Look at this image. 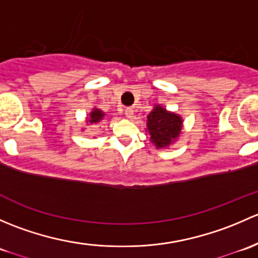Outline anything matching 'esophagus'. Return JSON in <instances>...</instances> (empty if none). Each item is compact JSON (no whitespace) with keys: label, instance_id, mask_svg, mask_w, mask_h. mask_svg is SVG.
<instances>
[{"label":"esophagus","instance_id":"obj_1","mask_svg":"<svg viewBox=\"0 0 258 258\" xmlns=\"http://www.w3.org/2000/svg\"><path fill=\"white\" fill-rule=\"evenodd\" d=\"M124 114H126V116L128 117V118H131V117L134 116V110H132L131 107L126 108V110H124Z\"/></svg>","mask_w":258,"mask_h":258}]
</instances>
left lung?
<instances>
[{"instance_id": "obj_1", "label": "left lung", "mask_w": 258, "mask_h": 258, "mask_svg": "<svg viewBox=\"0 0 258 258\" xmlns=\"http://www.w3.org/2000/svg\"><path fill=\"white\" fill-rule=\"evenodd\" d=\"M182 119L175 113H171L156 106L147 116V127L151 135V140L157 148L170 146L181 134Z\"/></svg>"}]
</instances>
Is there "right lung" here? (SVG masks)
<instances>
[{"label":"right lung","mask_w":258,"mask_h":258,"mask_svg":"<svg viewBox=\"0 0 258 258\" xmlns=\"http://www.w3.org/2000/svg\"><path fill=\"white\" fill-rule=\"evenodd\" d=\"M103 116H105V113H103L102 111L95 108V110L91 112L90 117H88V119H87V122H88V123H98V122H100L101 119L103 118Z\"/></svg>","instance_id":"right-lung-1"}]
</instances>
